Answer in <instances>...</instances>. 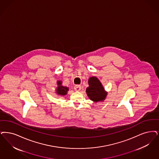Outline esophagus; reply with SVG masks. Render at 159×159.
Listing matches in <instances>:
<instances>
[{
    "mask_svg": "<svg viewBox=\"0 0 159 159\" xmlns=\"http://www.w3.org/2000/svg\"><path fill=\"white\" fill-rule=\"evenodd\" d=\"M81 89V86L80 85H76L75 86V90L76 91H79Z\"/></svg>",
    "mask_w": 159,
    "mask_h": 159,
    "instance_id": "obj_1",
    "label": "esophagus"
}]
</instances>
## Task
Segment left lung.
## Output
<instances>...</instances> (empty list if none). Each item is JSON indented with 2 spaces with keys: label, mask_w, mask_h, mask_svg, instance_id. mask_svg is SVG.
Masks as SVG:
<instances>
[{
  "label": "left lung",
  "mask_w": 159,
  "mask_h": 159,
  "mask_svg": "<svg viewBox=\"0 0 159 159\" xmlns=\"http://www.w3.org/2000/svg\"><path fill=\"white\" fill-rule=\"evenodd\" d=\"M89 85L86 91L90 99L98 102L105 99L107 94L98 78L95 77H90L89 79Z\"/></svg>",
  "instance_id": "obj_1"
}]
</instances>
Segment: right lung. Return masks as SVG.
<instances>
[{"label": "right lung", "mask_w": 159, "mask_h": 159, "mask_svg": "<svg viewBox=\"0 0 159 159\" xmlns=\"http://www.w3.org/2000/svg\"><path fill=\"white\" fill-rule=\"evenodd\" d=\"M57 84L58 86L57 87V93L60 95H65L67 94V92L69 90V88L67 87L62 86L61 82L60 81L57 82Z\"/></svg>", "instance_id": "add662e5"}]
</instances>
